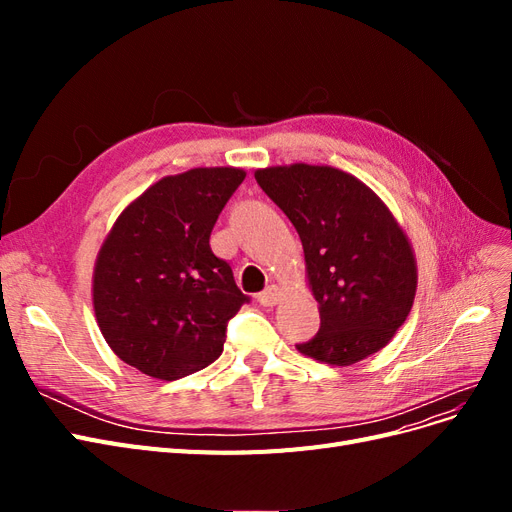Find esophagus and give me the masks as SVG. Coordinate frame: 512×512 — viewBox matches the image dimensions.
I'll list each match as a JSON object with an SVG mask.
<instances>
[{
	"mask_svg": "<svg viewBox=\"0 0 512 512\" xmlns=\"http://www.w3.org/2000/svg\"><path fill=\"white\" fill-rule=\"evenodd\" d=\"M282 299V290L277 288L275 284L273 286H269L265 292H260L258 294V301H260V305H265V307H273V305H277V301Z\"/></svg>",
	"mask_w": 512,
	"mask_h": 512,
	"instance_id": "1",
	"label": "esophagus"
}]
</instances>
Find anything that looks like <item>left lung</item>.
I'll use <instances>...</instances> for the list:
<instances>
[{
	"label": "left lung",
	"instance_id": "8db88e82",
	"mask_svg": "<svg viewBox=\"0 0 512 512\" xmlns=\"http://www.w3.org/2000/svg\"><path fill=\"white\" fill-rule=\"evenodd\" d=\"M297 228L320 331L297 350L348 367L391 342L416 294L410 239L382 198L333 166L288 164L254 173Z\"/></svg>",
	"mask_w": 512,
	"mask_h": 512
}]
</instances>
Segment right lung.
I'll use <instances>...</instances> for the list:
<instances>
[{"mask_svg": "<svg viewBox=\"0 0 512 512\" xmlns=\"http://www.w3.org/2000/svg\"><path fill=\"white\" fill-rule=\"evenodd\" d=\"M245 170L190 168L162 177L119 213L100 247L91 297L106 344L158 380L211 365L226 324L250 299L209 237Z\"/></svg>", "mask_w": 512, "mask_h": 512, "instance_id": "add662e5", "label": "right lung"}]
</instances>
